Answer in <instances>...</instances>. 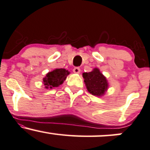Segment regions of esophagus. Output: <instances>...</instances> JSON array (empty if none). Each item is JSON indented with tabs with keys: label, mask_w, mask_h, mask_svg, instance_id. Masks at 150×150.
Here are the masks:
<instances>
[{
	"label": "esophagus",
	"mask_w": 150,
	"mask_h": 150,
	"mask_svg": "<svg viewBox=\"0 0 150 150\" xmlns=\"http://www.w3.org/2000/svg\"><path fill=\"white\" fill-rule=\"evenodd\" d=\"M73 72L75 73H76V74H79L80 73V68H78V67H76V68H75L73 69Z\"/></svg>",
	"instance_id": "1"
}]
</instances>
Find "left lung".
Listing matches in <instances>:
<instances>
[{
  "label": "left lung",
  "instance_id": "8db88e82",
  "mask_svg": "<svg viewBox=\"0 0 150 150\" xmlns=\"http://www.w3.org/2000/svg\"><path fill=\"white\" fill-rule=\"evenodd\" d=\"M82 77L86 89L93 96L101 97L109 87L108 80L98 68H94L89 73H83Z\"/></svg>",
  "mask_w": 150,
  "mask_h": 150
}]
</instances>
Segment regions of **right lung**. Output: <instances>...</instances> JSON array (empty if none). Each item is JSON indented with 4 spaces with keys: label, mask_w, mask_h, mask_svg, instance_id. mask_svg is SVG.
I'll use <instances>...</instances> for the list:
<instances>
[{
    "label": "right lung",
    "mask_w": 150,
    "mask_h": 150,
    "mask_svg": "<svg viewBox=\"0 0 150 150\" xmlns=\"http://www.w3.org/2000/svg\"><path fill=\"white\" fill-rule=\"evenodd\" d=\"M69 74L70 72L64 68H56L47 73L46 76L42 80V84L45 89L58 87L64 83Z\"/></svg>",
    "instance_id": "1"
}]
</instances>
